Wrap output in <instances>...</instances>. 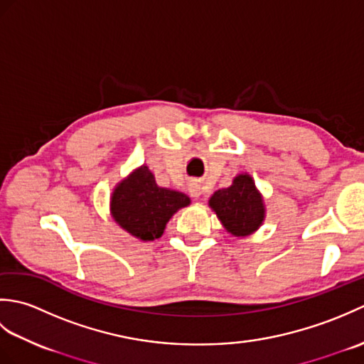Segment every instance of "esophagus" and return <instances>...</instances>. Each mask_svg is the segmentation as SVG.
Here are the masks:
<instances>
[{"instance_id": "1", "label": "esophagus", "mask_w": 364, "mask_h": 364, "mask_svg": "<svg viewBox=\"0 0 364 364\" xmlns=\"http://www.w3.org/2000/svg\"><path fill=\"white\" fill-rule=\"evenodd\" d=\"M191 194H192V197H200V194H202V192H200V186L198 184H191Z\"/></svg>"}]
</instances>
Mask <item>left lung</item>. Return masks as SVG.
<instances>
[{
	"mask_svg": "<svg viewBox=\"0 0 364 364\" xmlns=\"http://www.w3.org/2000/svg\"><path fill=\"white\" fill-rule=\"evenodd\" d=\"M210 206L228 233L237 237L255 233L266 214L264 202L249 173L235 176L230 188L215 191Z\"/></svg>",
	"mask_w": 364,
	"mask_h": 364,
	"instance_id": "1",
	"label": "left lung"
}]
</instances>
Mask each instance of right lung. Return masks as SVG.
Instances as JSON below:
<instances>
[{
	"instance_id": "right-lung-1",
	"label": "right lung",
	"mask_w": 364,
	"mask_h": 364,
	"mask_svg": "<svg viewBox=\"0 0 364 364\" xmlns=\"http://www.w3.org/2000/svg\"><path fill=\"white\" fill-rule=\"evenodd\" d=\"M191 198L183 192L159 188L146 166L136 168L115 186L111 214L119 225L141 241H154L164 233L166 223Z\"/></svg>"
}]
</instances>
